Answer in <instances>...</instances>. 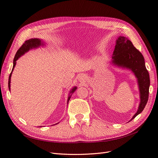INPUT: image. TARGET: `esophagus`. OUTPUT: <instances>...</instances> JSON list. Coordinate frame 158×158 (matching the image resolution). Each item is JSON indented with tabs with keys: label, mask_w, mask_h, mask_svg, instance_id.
Returning <instances> with one entry per match:
<instances>
[{
	"label": "esophagus",
	"mask_w": 158,
	"mask_h": 158,
	"mask_svg": "<svg viewBox=\"0 0 158 158\" xmlns=\"http://www.w3.org/2000/svg\"><path fill=\"white\" fill-rule=\"evenodd\" d=\"M78 80L80 82H84V80H85V77L84 76V75L81 74L78 76Z\"/></svg>",
	"instance_id": "obj_1"
}]
</instances>
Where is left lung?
<instances>
[{"label": "left lung", "mask_w": 158, "mask_h": 158, "mask_svg": "<svg viewBox=\"0 0 158 158\" xmlns=\"http://www.w3.org/2000/svg\"><path fill=\"white\" fill-rule=\"evenodd\" d=\"M115 43L110 64L116 68L131 71L136 78L139 89V106L136 113L129 121H131L142 113L148 102L150 85V76L146 68L144 56L134 47L131 40L124 36H118Z\"/></svg>", "instance_id": "left-lung-1"}]
</instances>
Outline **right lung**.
<instances>
[{
    "mask_svg": "<svg viewBox=\"0 0 158 158\" xmlns=\"http://www.w3.org/2000/svg\"><path fill=\"white\" fill-rule=\"evenodd\" d=\"M45 45V42H44V40L38 39V38H33V39L32 38V39H30L29 40H27L26 41H25L24 44H23L22 45V46L20 47V48L18 50L15 56H14V60H13L12 70V72H11L10 76H9V78H8V89H9V91H10L11 76H12V72L14 69V67L16 66V60L19 58H20V56H22V55H23L25 53H26V52L29 51L30 50L37 49L40 47H44ZM76 89H77V87L74 86L73 88H72L69 91L68 99H67V105L69 103V100H70V99L72 96V95L73 94V93L76 90ZM58 123H56V124H58ZM56 124H55V125H56Z\"/></svg>",
    "mask_w": 158,
    "mask_h": 158,
    "instance_id": "right-lung-1",
    "label": "right lung"
}]
</instances>
